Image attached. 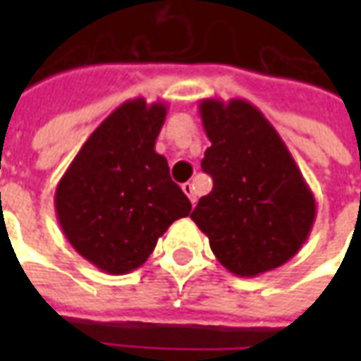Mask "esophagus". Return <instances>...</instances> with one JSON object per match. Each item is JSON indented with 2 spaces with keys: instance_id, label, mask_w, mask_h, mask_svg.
<instances>
[{
  "instance_id": "esophagus-1",
  "label": "esophagus",
  "mask_w": 361,
  "mask_h": 361,
  "mask_svg": "<svg viewBox=\"0 0 361 361\" xmlns=\"http://www.w3.org/2000/svg\"><path fill=\"white\" fill-rule=\"evenodd\" d=\"M181 189H183V193L189 197V201L195 204L197 197H195V188H193V183H189L188 181V183H183V185H181Z\"/></svg>"
}]
</instances>
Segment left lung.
I'll use <instances>...</instances> for the list:
<instances>
[{
	"instance_id": "8db88e82",
	"label": "left lung",
	"mask_w": 361,
	"mask_h": 361,
	"mask_svg": "<svg viewBox=\"0 0 361 361\" xmlns=\"http://www.w3.org/2000/svg\"><path fill=\"white\" fill-rule=\"evenodd\" d=\"M199 114L211 147L201 166L212 191L191 219L220 265L243 279L284 265L307 242L313 191L263 111L243 98H204Z\"/></svg>"
}]
</instances>
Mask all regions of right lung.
I'll use <instances>...</instances> for the list:
<instances>
[{"label": "right lung", "mask_w": 361, "mask_h": 361, "mask_svg": "<svg viewBox=\"0 0 361 361\" xmlns=\"http://www.w3.org/2000/svg\"><path fill=\"white\" fill-rule=\"evenodd\" d=\"M168 104L127 100L90 133L56 188V216L73 250L108 274L149 259L191 203L154 150Z\"/></svg>", "instance_id": "obj_1"}]
</instances>
